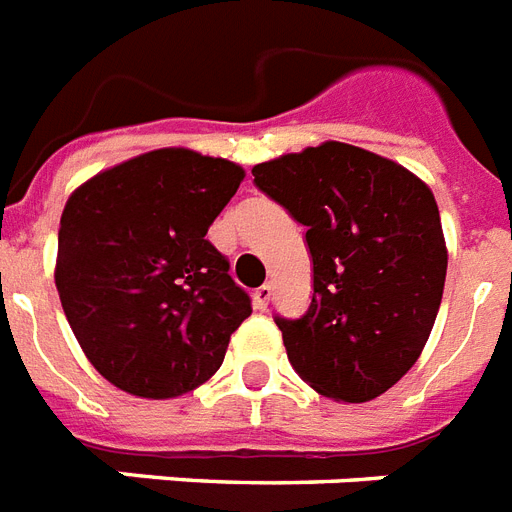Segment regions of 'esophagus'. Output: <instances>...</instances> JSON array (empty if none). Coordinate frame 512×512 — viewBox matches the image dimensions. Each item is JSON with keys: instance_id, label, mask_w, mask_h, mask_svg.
Returning a JSON list of instances; mask_svg holds the SVG:
<instances>
[{"instance_id": "esophagus-1", "label": "esophagus", "mask_w": 512, "mask_h": 512, "mask_svg": "<svg viewBox=\"0 0 512 512\" xmlns=\"http://www.w3.org/2000/svg\"><path fill=\"white\" fill-rule=\"evenodd\" d=\"M269 298H272V285H269V282H264L261 288L253 290V306H256V309H267Z\"/></svg>"}]
</instances>
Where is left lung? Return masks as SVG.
Listing matches in <instances>:
<instances>
[{"label":"left lung","mask_w":512,"mask_h":512,"mask_svg":"<svg viewBox=\"0 0 512 512\" xmlns=\"http://www.w3.org/2000/svg\"><path fill=\"white\" fill-rule=\"evenodd\" d=\"M253 182L304 224L312 253L309 312L277 317L298 378L335 402L386 394L423 354L447 280L431 187L335 140L253 166Z\"/></svg>","instance_id":"8db88e82"}]
</instances>
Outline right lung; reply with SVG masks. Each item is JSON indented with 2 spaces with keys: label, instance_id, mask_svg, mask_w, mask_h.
Masks as SVG:
<instances>
[{
  "label": "right lung",
  "instance_id": "right-lung-1",
  "mask_svg": "<svg viewBox=\"0 0 512 512\" xmlns=\"http://www.w3.org/2000/svg\"><path fill=\"white\" fill-rule=\"evenodd\" d=\"M243 166L161 147L89 177L57 232L55 285L81 351L116 388L177 399L222 367L251 298L206 240Z\"/></svg>",
  "mask_w": 512,
  "mask_h": 512
}]
</instances>
